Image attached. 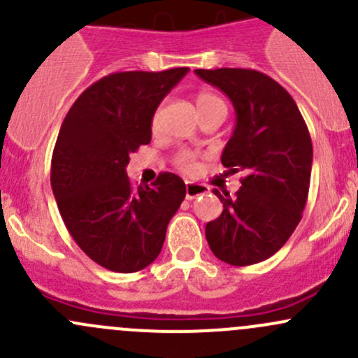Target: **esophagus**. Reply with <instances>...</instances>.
<instances>
[{
	"label": "esophagus",
	"mask_w": 358,
	"mask_h": 358,
	"mask_svg": "<svg viewBox=\"0 0 358 358\" xmlns=\"http://www.w3.org/2000/svg\"><path fill=\"white\" fill-rule=\"evenodd\" d=\"M204 194H208V189H206L204 185H201V183H194V182H187L185 185V196L187 199H196V197L199 196H204Z\"/></svg>",
	"instance_id": "obj_1"
}]
</instances>
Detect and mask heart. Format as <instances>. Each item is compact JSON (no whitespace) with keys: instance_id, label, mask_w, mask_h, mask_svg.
Segmentation results:
<instances>
[{"instance_id":"obj_1","label":"heart","mask_w":358,"mask_h":358,"mask_svg":"<svg viewBox=\"0 0 358 358\" xmlns=\"http://www.w3.org/2000/svg\"><path fill=\"white\" fill-rule=\"evenodd\" d=\"M196 102H197V109H199V114H202V112L206 110L225 107V102H223L222 96L215 95V93L211 92H201L199 95H197ZM159 126H161V107L156 109V112L152 114V119H150V128H152V131H157ZM175 162L180 169H183V171H190V169L194 168V164H196V159H194V156L190 152L182 150V152H178V156H176Z\"/></svg>"}]
</instances>
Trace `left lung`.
<instances>
[{
    "mask_svg": "<svg viewBox=\"0 0 358 358\" xmlns=\"http://www.w3.org/2000/svg\"><path fill=\"white\" fill-rule=\"evenodd\" d=\"M234 103L236 129L222 154L230 171H244L230 196L213 190L223 211L206 225L213 255L248 266L275 255L301 220L312 173V138L292 96L255 69H196Z\"/></svg>",
    "mask_w": 358,
    "mask_h": 358,
    "instance_id": "1",
    "label": "left lung"
}]
</instances>
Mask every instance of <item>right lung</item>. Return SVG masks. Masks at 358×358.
I'll list each match as a JSON object with an SVG mask.
<instances>
[{"label":"right lung","mask_w":358,"mask_h":358,"mask_svg":"<svg viewBox=\"0 0 358 358\" xmlns=\"http://www.w3.org/2000/svg\"><path fill=\"white\" fill-rule=\"evenodd\" d=\"M187 72H112L78 96L60 126L50 175L60 216L85 255L112 272L150 265L185 199L175 173L135 189L126 166L150 142L152 114Z\"/></svg>","instance_id":"right-lung-1"}]
</instances>
